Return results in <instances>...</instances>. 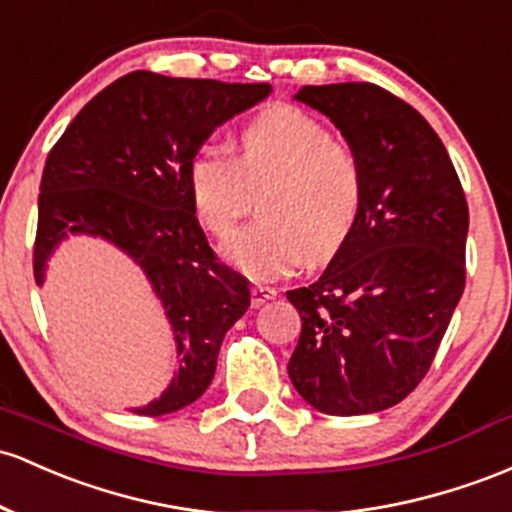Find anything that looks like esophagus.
I'll return each mask as SVG.
<instances>
[{"label":"esophagus","mask_w":512,"mask_h":512,"mask_svg":"<svg viewBox=\"0 0 512 512\" xmlns=\"http://www.w3.org/2000/svg\"><path fill=\"white\" fill-rule=\"evenodd\" d=\"M250 291H252V306L255 308H260L262 303L277 296V289H274V286H265V284H252Z\"/></svg>","instance_id":"esophagus-1"}]
</instances>
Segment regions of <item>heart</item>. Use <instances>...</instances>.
<instances>
[{"instance_id":"1","label":"heart","mask_w":512,"mask_h":512,"mask_svg":"<svg viewBox=\"0 0 512 512\" xmlns=\"http://www.w3.org/2000/svg\"><path fill=\"white\" fill-rule=\"evenodd\" d=\"M194 213L218 238L233 235L255 206L257 221L226 245V260L257 282L308 262H325L345 245L364 206L357 155L330 138L325 123L299 106L277 104L252 116L235 136L233 157L204 145L187 162Z\"/></svg>"}]
</instances>
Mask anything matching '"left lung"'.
Listing matches in <instances>:
<instances>
[{
  "instance_id": "8db88e82",
  "label": "left lung",
  "mask_w": 512,
  "mask_h": 512,
  "mask_svg": "<svg viewBox=\"0 0 512 512\" xmlns=\"http://www.w3.org/2000/svg\"><path fill=\"white\" fill-rule=\"evenodd\" d=\"M294 99L340 128L364 206L316 282L286 291L301 316L286 369L320 413L386 411L428 374L464 294L462 182L430 123L372 82L308 84Z\"/></svg>"
}]
</instances>
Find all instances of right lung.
I'll list each match as a JSON object with an SVG mask.
<instances>
[{
	"mask_svg": "<svg viewBox=\"0 0 512 512\" xmlns=\"http://www.w3.org/2000/svg\"><path fill=\"white\" fill-rule=\"evenodd\" d=\"M269 84L128 72L89 101L48 153L38 196L33 274L41 286L67 235H92L143 269L170 320L179 369L165 415L209 389L221 342L250 306V286L216 260L187 192V162L221 123L267 99Z\"/></svg>",
	"mask_w": 512,
	"mask_h": 512,
	"instance_id": "add662e5",
	"label": "right lung"
}]
</instances>
